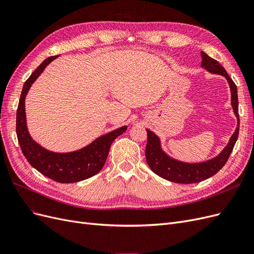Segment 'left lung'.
I'll use <instances>...</instances> for the list:
<instances>
[{
    "mask_svg": "<svg viewBox=\"0 0 254 254\" xmlns=\"http://www.w3.org/2000/svg\"><path fill=\"white\" fill-rule=\"evenodd\" d=\"M201 66L204 67L206 71L213 74L222 75L228 80L230 90H231V105L237 118V127L224 150L217 157L201 163H186L167 156L162 148H161L159 137L152 131H150L149 129H146V131H147V145H146L145 149L146 162L149 165L150 170L160 176L161 178L176 183L190 184L200 182L218 173L219 170L224 167L230 155H231L238 137V131H240L238 98L235 83L229 77L227 71L224 66L220 65L217 60L207 56L204 52H201Z\"/></svg>",
    "mask_w": 254,
    "mask_h": 254,
    "instance_id": "left-lung-1",
    "label": "left lung"
}]
</instances>
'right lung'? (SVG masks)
<instances>
[{
    "label": "right lung",
    "mask_w": 254,
    "mask_h": 254,
    "mask_svg": "<svg viewBox=\"0 0 254 254\" xmlns=\"http://www.w3.org/2000/svg\"><path fill=\"white\" fill-rule=\"evenodd\" d=\"M57 57L51 56L45 59L25 81L18 105L16 130L23 155L30 165L54 181L73 183L86 180L101 172L108 157L112 142L126 131L127 126L99 136L86 147L71 152H53L35 142L27 130L25 97L35 80L39 77L47 65Z\"/></svg>",
    "instance_id": "right-lung-1"
}]
</instances>
